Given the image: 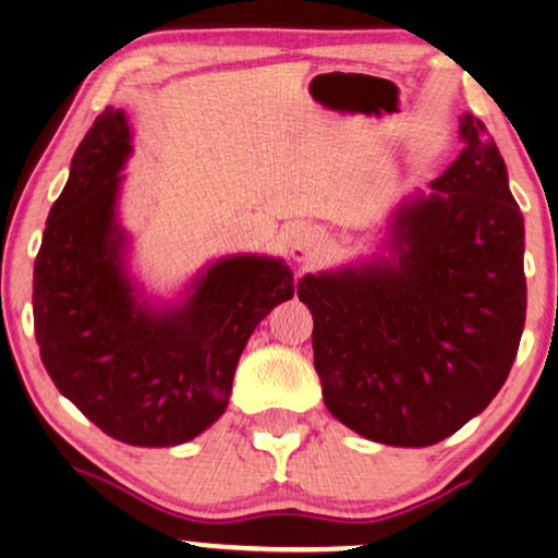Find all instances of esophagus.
I'll use <instances>...</instances> for the list:
<instances>
[{
    "mask_svg": "<svg viewBox=\"0 0 558 558\" xmlns=\"http://www.w3.org/2000/svg\"><path fill=\"white\" fill-rule=\"evenodd\" d=\"M324 246V232L318 227L312 225H301L296 227L294 240H291V257L299 264H308L316 259V254L322 252Z\"/></svg>",
    "mask_w": 558,
    "mask_h": 558,
    "instance_id": "esophagus-1",
    "label": "esophagus"
}]
</instances>
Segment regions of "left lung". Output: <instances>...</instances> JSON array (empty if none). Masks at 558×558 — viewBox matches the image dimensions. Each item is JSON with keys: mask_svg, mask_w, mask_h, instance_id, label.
Masks as SVG:
<instances>
[{"mask_svg": "<svg viewBox=\"0 0 558 558\" xmlns=\"http://www.w3.org/2000/svg\"><path fill=\"white\" fill-rule=\"evenodd\" d=\"M433 193L400 205L388 257L306 274L314 365L328 413L373 442L427 447L485 410L526 318L524 217L485 123Z\"/></svg>", "mask_w": 558, "mask_h": 558, "instance_id": "obj_1", "label": "left lung"}]
</instances>
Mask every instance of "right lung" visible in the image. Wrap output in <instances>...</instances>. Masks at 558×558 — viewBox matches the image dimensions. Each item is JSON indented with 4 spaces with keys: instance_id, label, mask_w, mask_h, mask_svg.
I'll list each match as a JSON object with an SVG mask.
<instances>
[{
    "instance_id": "add662e5",
    "label": "right lung",
    "mask_w": 558,
    "mask_h": 558,
    "mask_svg": "<svg viewBox=\"0 0 558 558\" xmlns=\"http://www.w3.org/2000/svg\"><path fill=\"white\" fill-rule=\"evenodd\" d=\"M131 128L108 106L73 153L34 262V333L44 368L116 440L172 447L205 433L230 403L254 328L294 296L281 259L236 254L193 281L180 306L141 301L116 217Z\"/></svg>"
}]
</instances>
